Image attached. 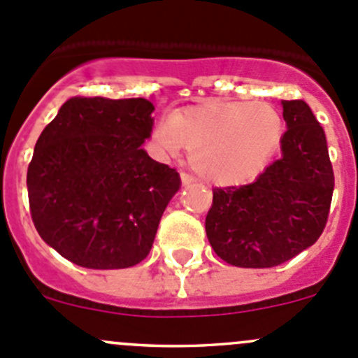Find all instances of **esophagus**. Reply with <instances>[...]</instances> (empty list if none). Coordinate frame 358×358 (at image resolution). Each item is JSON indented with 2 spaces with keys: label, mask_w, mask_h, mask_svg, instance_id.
<instances>
[{
  "label": "esophagus",
  "mask_w": 358,
  "mask_h": 358,
  "mask_svg": "<svg viewBox=\"0 0 358 358\" xmlns=\"http://www.w3.org/2000/svg\"><path fill=\"white\" fill-rule=\"evenodd\" d=\"M180 178H182V185H183V187L190 185V183L194 182V178L189 175V173H180Z\"/></svg>",
  "instance_id": "1"
}]
</instances>
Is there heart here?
Wrapping results in <instances>:
<instances>
[{"instance_id": "heart-1", "label": "heart", "mask_w": 358, "mask_h": 358, "mask_svg": "<svg viewBox=\"0 0 358 358\" xmlns=\"http://www.w3.org/2000/svg\"><path fill=\"white\" fill-rule=\"evenodd\" d=\"M155 141L164 152H190L194 171L218 185L257 178L278 150L283 119L267 103L210 101L173 113L159 124Z\"/></svg>"}]
</instances>
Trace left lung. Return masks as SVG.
Returning <instances> with one entry per match:
<instances>
[{"instance_id":"obj_1","label":"left lung","mask_w":358,"mask_h":358,"mask_svg":"<svg viewBox=\"0 0 358 358\" xmlns=\"http://www.w3.org/2000/svg\"><path fill=\"white\" fill-rule=\"evenodd\" d=\"M282 105V157L248 185L213 190L206 236L231 266H280L310 248L327 224L334 173L325 133L303 99Z\"/></svg>"}]
</instances>
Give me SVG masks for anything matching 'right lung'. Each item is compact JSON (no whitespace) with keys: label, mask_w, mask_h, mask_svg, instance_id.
Instances as JSON below:
<instances>
[{"label":"right lung","mask_w":358,"mask_h":358,"mask_svg":"<svg viewBox=\"0 0 358 358\" xmlns=\"http://www.w3.org/2000/svg\"><path fill=\"white\" fill-rule=\"evenodd\" d=\"M154 105L143 98H71L34 145L27 194L48 246L89 269L136 266L178 192L176 169L154 161Z\"/></svg>","instance_id":"add662e5"}]
</instances>
